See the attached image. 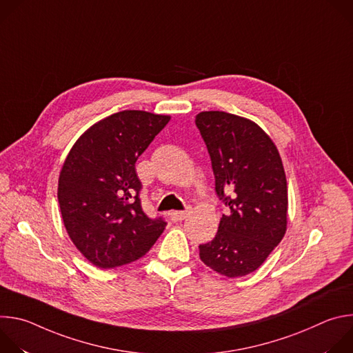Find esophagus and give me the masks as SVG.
I'll list each match as a JSON object with an SVG mask.
<instances>
[{
	"label": "esophagus",
	"instance_id": "34e87169",
	"mask_svg": "<svg viewBox=\"0 0 353 353\" xmlns=\"http://www.w3.org/2000/svg\"><path fill=\"white\" fill-rule=\"evenodd\" d=\"M188 215H190V211H188V210H187V211H173V212L170 214V218H172V221L179 222V221H184Z\"/></svg>",
	"mask_w": 353,
	"mask_h": 353
}]
</instances>
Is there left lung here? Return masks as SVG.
<instances>
[{
  "label": "left lung",
  "instance_id": "8db88e82",
  "mask_svg": "<svg viewBox=\"0 0 353 353\" xmlns=\"http://www.w3.org/2000/svg\"><path fill=\"white\" fill-rule=\"evenodd\" d=\"M195 124L212 162L215 190L230 208L199 259L228 278L254 272L288 226V185L278 148L254 121L226 112H201Z\"/></svg>",
  "mask_w": 353,
  "mask_h": 353
}]
</instances>
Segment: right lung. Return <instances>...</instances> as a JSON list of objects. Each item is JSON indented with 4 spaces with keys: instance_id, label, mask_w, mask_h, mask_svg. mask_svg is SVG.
I'll return each mask as SVG.
<instances>
[{
    "instance_id": "right-lung-1",
    "label": "right lung",
    "mask_w": 353,
    "mask_h": 353,
    "mask_svg": "<svg viewBox=\"0 0 353 353\" xmlns=\"http://www.w3.org/2000/svg\"><path fill=\"white\" fill-rule=\"evenodd\" d=\"M169 120L143 110L114 113L89 127L63 163L57 196L65 230L99 268L139 260L165 230L162 218L142 211L135 162Z\"/></svg>"
}]
</instances>
